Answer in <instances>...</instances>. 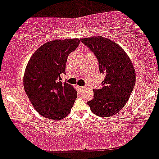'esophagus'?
<instances>
[{
    "label": "esophagus",
    "mask_w": 159,
    "mask_h": 159,
    "mask_svg": "<svg viewBox=\"0 0 159 159\" xmlns=\"http://www.w3.org/2000/svg\"><path fill=\"white\" fill-rule=\"evenodd\" d=\"M79 88H80V89H81V90H84V89H86L85 87H79Z\"/></svg>",
    "instance_id": "1"
}]
</instances>
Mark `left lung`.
I'll list each match as a JSON object with an SVG mask.
<instances>
[{
  "instance_id": "1",
  "label": "left lung",
  "mask_w": 159,
  "mask_h": 159,
  "mask_svg": "<svg viewBox=\"0 0 159 159\" xmlns=\"http://www.w3.org/2000/svg\"><path fill=\"white\" fill-rule=\"evenodd\" d=\"M81 41L94 52L100 72L105 75L102 88L93 89L94 96L87 104L100 117L115 116L129 100L135 87L133 63L124 49L108 38L98 36L81 38Z\"/></svg>"
}]
</instances>
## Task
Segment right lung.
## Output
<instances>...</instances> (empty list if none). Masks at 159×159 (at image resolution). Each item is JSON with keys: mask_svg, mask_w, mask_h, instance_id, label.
Here are the masks:
<instances>
[{"mask_svg": "<svg viewBox=\"0 0 159 159\" xmlns=\"http://www.w3.org/2000/svg\"><path fill=\"white\" fill-rule=\"evenodd\" d=\"M78 38L53 40L40 47L32 55L24 75V87L35 110L52 120L67 116L77 98L72 85L61 81L67 57L78 47Z\"/></svg>", "mask_w": 159, "mask_h": 159, "instance_id": "obj_1", "label": "right lung"}]
</instances>
